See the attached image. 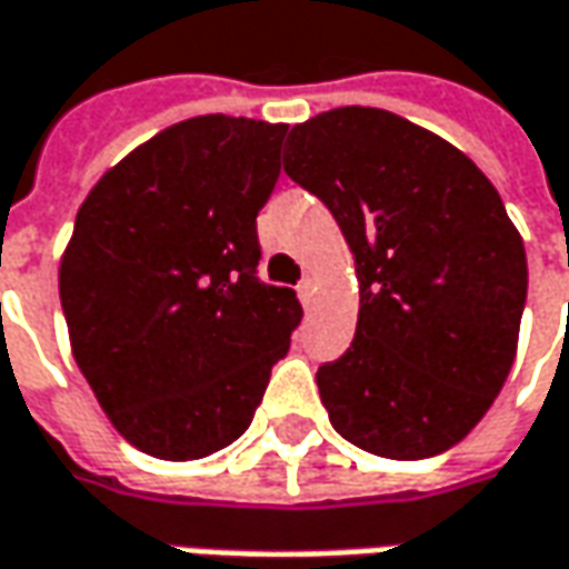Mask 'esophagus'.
I'll use <instances>...</instances> for the list:
<instances>
[{
	"mask_svg": "<svg viewBox=\"0 0 569 569\" xmlns=\"http://www.w3.org/2000/svg\"><path fill=\"white\" fill-rule=\"evenodd\" d=\"M297 297H300V303L303 307H310L312 303V297H316V278L307 276L300 284H297Z\"/></svg>",
	"mask_w": 569,
	"mask_h": 569,
	"instance_id": "obj_1",
	"label": "esophagus"
}]
</instances>
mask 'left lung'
Returning a JSON list of instances; mask_svg holds the SVG:
<instances>
[{"mask_svg": "<svg viewBox=\"0 0 569 569\" xmlns=\"http://www.w3.org/2000/svg\"><path fill=\"white\" fill-rule=\"evenodd\" d=\"M284 171L329 206L360 312L319 366L331 426L391 460L448 451L505 388L526 303V250L467 152L407 118L341 106L293 124Z\"/></svg>", "mask_w": 569, "mask_h": 569, "instance_id": "8db88e82", "label": "left lung"}]
</instances>
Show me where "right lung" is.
<instances>
[{
	"mask_svg": "<svg viewBox=\"0 0 569 569\" xmlns=\"http://www.w3.org/2000/svg\"><path fill=\"white\" fill-rule=\"evenodd\" d=\"M288 124L197 116L140 143L80 203L59 262L71 353L137 451L200 460L238 441L303 319L257 278V212Z\"/></svg>",
	"mask_w": 569,
	"mask_h": 569,
	"instance_id": "1",
	"label": "right lung"
}]
</instances>
